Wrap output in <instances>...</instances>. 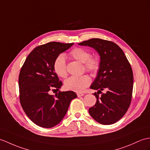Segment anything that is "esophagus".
<instances>
[{"label":"esophagus","mask_w":150,"mask_h":150,"mask_svg":"<svg viewBox=\"0 0 150 150\" xmlns=\"http://www.w3.org/2000/svg\"><path fill=\"white\" fill-rule=\"evenodd\" d=\"M76 95H77L78 97H81V96H83V95H84L83 93H76Z\"/></svg>","instance_id":"34e87169"}]
</instances>
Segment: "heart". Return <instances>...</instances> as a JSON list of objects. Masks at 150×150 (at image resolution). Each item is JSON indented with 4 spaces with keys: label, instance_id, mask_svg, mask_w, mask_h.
I'll return each instance as SVG.
<instances>
[{
    "label": "heart",
    "instance_id": "heart-1",
    "mask_svg": "<svg viewBox=\"0 0 150 150\" xmlns=\"http://www.w3.org/2000/svg\"><path fill=\"white\" fill-rule=\"evenodd\" d=\"M69 56L75 60L82 62L85 69L92 74L98 71L100 67V61L97 57L91 56L89 50L85 48L75 47L69 52ZM54 69L57 75L61 77L67 76L66 57L63 54L59 55L54 62ZM91 79L87 75L82 76H72L64 82L65 88L75 92H82L89 86Z\"/></svg>",
    "mask_w": 150,
    "mask_h": 150
}]
</instances>
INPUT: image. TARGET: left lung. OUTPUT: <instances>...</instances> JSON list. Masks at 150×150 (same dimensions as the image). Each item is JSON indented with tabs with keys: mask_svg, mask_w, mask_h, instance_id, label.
Wrapping results in <instances>:
<instances>
[{
	"mask_svg": "<svg viewBox=\"0 0 150 150\" xmlns=\"http://www.w3.org/2000/svg\"><path fill=\"white\" fill-rule=\"evenodd\" d=\"M79 45L93 48L100 56L98 74L90 86L98 90L94 93L96 102L89 109V114L100 124L116 123L127 112L131 103L134 75L130 64L122 49L112 41L93 38ZM103 90L105 93H101ZM99 93H102L100 97Z\"/></svg>",
	"mask_w": 150,
	"mask_h": 150,
	"instance_id": "8db88e82",
	"label": "left lung"
}]
</instances>
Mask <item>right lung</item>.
<instances>
[{"label": "right lung", "mask_w": 150, "mask_h": 150, "mask_svg": "<svg viewBox=\"0 0 150 150\" xmlns=\"http://www.w3.org/2000/svg\"><path fill=\"white\" fill-rule=\"evenodd\" d=\"M74 43L50 42L36 47L28 55L19 74L20 101L24 112L33 123L52 128L61 122L71 101L77 97L74 91H59L62 83L54 69L57 56Z\"/></svg>", "instance_id": "obj_1"}]
</instances>
